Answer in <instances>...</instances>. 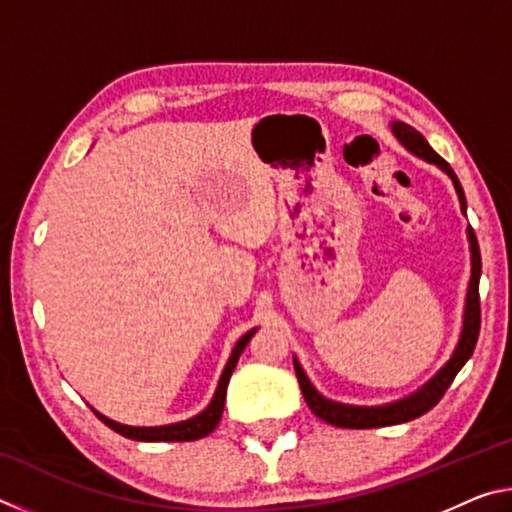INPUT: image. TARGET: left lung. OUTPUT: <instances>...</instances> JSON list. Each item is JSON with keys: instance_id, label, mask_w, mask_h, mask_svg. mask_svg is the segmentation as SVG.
Here are the masks:
<instances>
[{"instance_id": "1", "label": "left lung", "mask_w": 512, "mask_h": 512, "mask_svg": "<svg viewBox=\"0 0 512 512\" xmlns=\"http://www.w3.org/2000/svg\"><path fill=\"white\" fill-rule=\"evenodd\" d=\"M393 133L397 135V140L406 146V149L413 151L415 155H420V158H424L427 162L438 164L440 169L447 171V176L454 180L458 198H461V207L465 210V194H463L461 183H458L454 169L431 149L429 142L422 137V133L415 131V128L409 124H402V121L393 124ZM467 237H470V246H472V280H470V291H467V307H465L461 341H458V348L454 352V357L449 359L447 366L440 370L427 386L420 388L415 395L406 397V400L388 404V406H377V409H366V406H348V404L325 400V397L311 386V381L307 379L305 372H302L300 363L293 359V368H296V377L300 381V391L305 395V402L309 409L314 411V415H318L320 420H325L327 424H334V427H341V429H377V427H388V424H402V422L420 418V415L431 411L433 406L443 400V395L447 393V388L452 386L458 370H461L465 366V361L472 357L474 345L479 341V329H481V298H479L481 253H479V241H476L472 228L467 230Z\"/></svg>"}]
</instances>
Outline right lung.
<instances>
[{
	"mask_svg": "<svg viewBox=\"0 0 512 512\" xmlns=\"http://www.w3.org/2000/svg\"><path fill=\"white\" fill-rule=\"evenodd\" d=\"M255 329L253 332H248L246 336H241L239 343L235 345V350H232V357L228 361V366H225L221 381H219V388H216L214 393V400L210 402V406L201 413L196 415L192 420H185V422H178V424H167V427H126V424H119V422H112L108 420L106 415L97 413V418L108 424L112 431L121 433V436L126 438H133V440H144V443H185V440H198L207 436V433H212L216 429V424L221 422V415H223V406H225V391H228V381L232 377V370H235L237 361L241 357V352L246 350L248 341L253 339Z\"/></svg>",
	"mask_w": 512,
	"mask_h": 512,
	"instance_id": "obj_1",
	"label": "right lung"
}]
</instances>
